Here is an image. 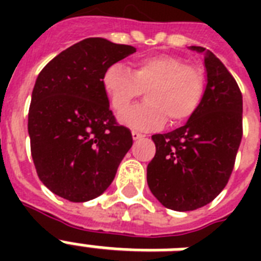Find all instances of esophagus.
Masks as SVG:
<instances>
[{"label": "esophagus", "instance_id": "1", "mask_svg": "<svg viewBox=\"0 0 261 261\" xmlns=\"http://www.w3.org/2000/svg\"><path fill=\"white\" fill-rule=\"evenodd\" d=\"M131 135H133V139H134V141H137V139L142 138L143 137V135L141 134V133H138V131H133V133H131Z\"/></svg>", "mask_w": 261, "mask_h": 261}]
</instances>
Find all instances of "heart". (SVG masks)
Wrapping results in <instances>:
<instances>
[{"label": "heart", "mask_w": 261, "mask_h": 261, "mask_svg": "<svg viewBox=\"0 0 261 261\" xmlns=\"http://www.w3.org/2000/svg\"><path fill=\"white\" fill-rule=\"evenodd\" d=\"M102 88L115 112H123L142 90L145 102L120 115V122L137 130L188 120L198 111L206 92L200 67L187 65L174 55H151L134 62L131 71L122 63L111 65L102 75Z\"/></svg>", "instance_id": "1"}]
</instances>
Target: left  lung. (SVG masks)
I'll return each mask as SVG.
<instances>
[{
	"label": "left lung",
	"mask_w": 261,
	"mask_h": 261,
	"mask_svg": "<svg viewBox=\"0 0 261 261\" xmlns=\"http://www.w3.org/2000/svg\"><path fill=\"white\" fill-rule=\"evenodd\" d=\"M204 97L184 126L151 137L147 165L151 194L167 208L191 211L214 200L230 178L243 138V94L225 65L204 47Z\"/></svg>",
	"instance_id": "obj_1"
}]
</instances>
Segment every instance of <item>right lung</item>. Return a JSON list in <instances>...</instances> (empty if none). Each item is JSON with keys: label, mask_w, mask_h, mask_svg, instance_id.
<instances>
[{"label": "right lung", "mask_w": 261, "mask_h": 261, "mask_svg": "<svg viewBox=\"0 0 261 261\" xmlns=\"http://www.w3.org/2000/svg\"><path fill=\"white\" fill-rule=\"evenodd\" d=\"M135 47L88 38L39 73L28 112L31 154L39 178L61 198L88 202L110 187L133 146L102 88L104 71Z\"/></svg>", "instance_id": "right-lung-1"}]
</instances>
